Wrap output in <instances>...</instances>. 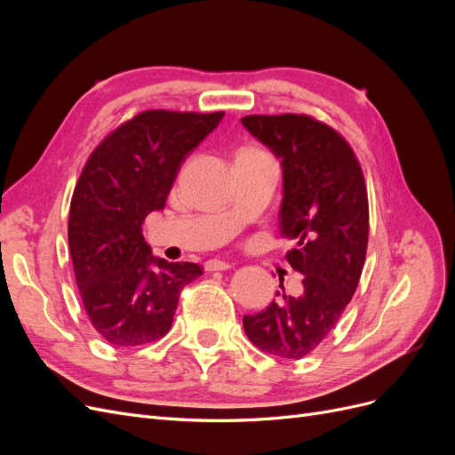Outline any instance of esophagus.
Returning a JSON list of instances; mask_svg holds the SVG:
<instances>
[{"label": "esophagus", "instance_id": "1", "mask_svg": "<svg viewBox=\"0 0 455 455\" xmlns=\"http://www.w3.org/2000/svg\"><path fill=\"white\" fill-rule=\"evenodd\" d=\"M229 267H231V264H229V261H224V259H206L204 261L206 271H226Z\"/></svg>", "mask_w": 455, "mask_h": 455}]
</instances>
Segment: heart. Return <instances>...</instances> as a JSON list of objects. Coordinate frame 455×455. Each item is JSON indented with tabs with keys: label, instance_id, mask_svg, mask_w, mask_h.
Segmentation results:
<instances>
[{
	"label": "heart",
	"instance_id": "obj_1",
	"mask_svg": "<svg viewBox=\"0 0 455 455\" xmlns=\"http://www.w3.org/2000/svg\"><path fill=\"white\" fill-rule=\"evenodd\" d=\"M244 151H261V149H256V148H249V149H244Z\"/></svg>",
	"mask_w": 455,
	"mask_h": 455
}]
</instances>
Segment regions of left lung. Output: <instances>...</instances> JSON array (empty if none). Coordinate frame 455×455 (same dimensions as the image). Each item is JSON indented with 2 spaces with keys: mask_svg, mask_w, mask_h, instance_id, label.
<instances>
[{
  "mask_svg": "<svg viewBox=\"0 0 455 455\" xmlns=\"http://www.w3.org/2000/svg\"><path fill=\"white\" fill-rule=\"evenodd\" d=\"M241 121L281 159V235L296 243L286 259L304 275L299 296L277 292L264 311L244 315L243 326L264 353L304 359L336 326L361 279L368 249L364 174L349 142L311 116Z\"/></svg>",
  "mask_w": 455,
  "mask_h": 455,
  "instance_id": "left-lung-1",
  "label": "left lung"
}]
</instances>
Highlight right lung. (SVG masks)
Instances as JSON below:
<instances>
[{
	"label": "right lung",
	"instance_id": "add662e5",
	"mask_svg": "<svg viewBox=\"0 0 455 455\" xmlns=\"http://www.w3.org/2000/svg\"><path fill=\"white\" fill-rule=\"evenodd\" d=\"M222 117L146 109L109 132L79 174L68 243L81 301L109 346L161 339L184 286L203 275L194 261L151 256L142 224L163 209L186 156Z\"/></svg>",
	"mask_w": 455,
	"mask_h": 455
}]
</instances>
